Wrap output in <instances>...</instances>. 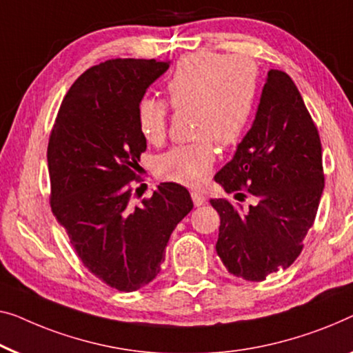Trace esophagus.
<instances>
[{"mask_svg":"<svg viewBox=\"0 0 353 353\" xmlns=\"http://www.w3.org/2000/svg\"><path fill=\"white\" fill-rule=\"evenodd\" d=\"M191 197H192V202H194V205L196 207H201V205H203V203H205V201H207V197L203 196L202 192H191Z\"/></svg>","mask_w":353,"mask_h":353,"instance_id":"1","label":"esophagus"}]
</instances>
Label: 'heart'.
Segmentation results:
<instances>
[{"label": "heart", "mask_w": 353, "mask_h": 353, "mask_svg": "<svg viewBox=\"0 0 353 353\" xmlns=\"http://www.w3.org/2000/svg\"><path fill=\"white\" fill-rule=\"evenodd\" d=\"M258 73L243 57L192 54L176 65L165 84L173 110H191L196 141L178 145L162 154L157 170L165 180L185 186L207 181L214 162L213 141L228 146L247 129L256 100ZM141 135L159 145L167 134L168 106L154 97H143L137 106Z\"/></svg>", "instance_id": "obj_1"}]
</instances>
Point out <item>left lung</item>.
Here are the masks:
<instances>
[{"instance_id": "left-lung-1", "label": "left lung", "mask_w": 353, "mask_h": 353, "mask_svg": "<svg viewBox=\"0 0 353 353\" xmlns=\"http://www.w3.org/2000/svg\"><path fill=\"white\" fill-rule=\"evenodd\" d=\"M214 181L256 197L248 208L210 201L221 219L216 253L229 272L261 282L290 268L315 221L325 175L319 130L285 71L268 73L252 129Z\"/></svg>"}]
</instances>
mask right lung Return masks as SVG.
I'll use <instances>...</instances> for the list:
<instances>
[{"mask_svg":"<svg viewBox=\"0 0 353 353\" xmlns=\"http://www.w3.org/2000/svg\"><path fill=\"white\" fill-rule=\"evenodd\" d=\"M168 66L154 59L92 66L66 92L49 137L52 213L85 268L127 293L156 279L170 234L192 210L176 183L132 205L130 181L146 150L137 106Z\"/></svg>","mask_w":353,"mask_h":353,"instance_id":"1","label":"right lung"}]
</instances>
